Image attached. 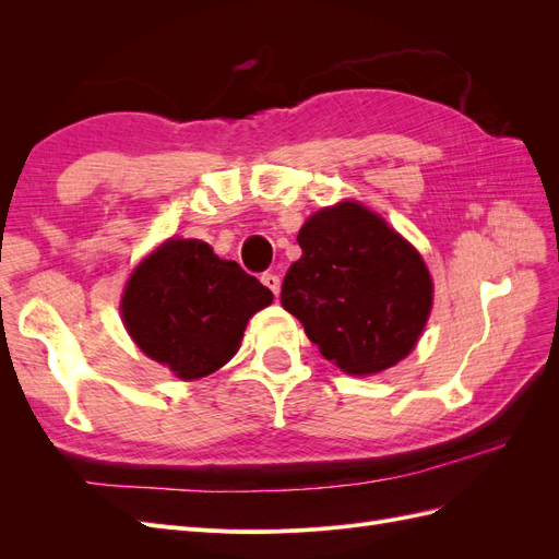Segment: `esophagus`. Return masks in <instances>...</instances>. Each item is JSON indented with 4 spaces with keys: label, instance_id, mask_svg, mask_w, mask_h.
<instances>
[{
    "label": "esophagus",
    "instance_id": "34e87169",
    "mask_svg": "<svg viewBox=\"0 0 559 559\" xmlns=\"http://www.w3.org/2000/svg\"><path fill=\"white\" fill-rule=\"evenodd\" d=\"M261 282L267 286V289L270 292H273L275 294V298L280 296V277L275 275V273H265L263 277H261Z\"/></svg>",
    "mask_w": 559,
    "mask_h": 559
}]
</instances>
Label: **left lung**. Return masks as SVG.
I'll use <instances>...</instances> for the list:
<instances>
[{
  "instance_id": "left-lung-1",
  "label": "left lung",
  "mask_w": 559,
  "mask_h": 559,
  "mask_svg": "<svg viewBox=\"0 0 559 559\" xmlns=\"http://www.w3.org/2000/svg\"><path fill=\"white\" fill-rule=\"evenodd\" d=\"M298 245L302 257L280 300L319 352L349 376L401 361L427 324L433 292L413 245L357 202L312 214Z\"/></svg>"
}]
</instances>
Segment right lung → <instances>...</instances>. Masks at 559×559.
Returning a JSON list of instances; mask_svg holds the SVG:
<instances>
[{"mask_svg":"<svg viewBox=\"0 0 559 559\" xmlns=\"http://www.w3.org/2000/svg\"><path fill=\"white\" fill-rule=\"evenodd\" d=\"M273 292L200 240H170L134 270L123 321L144 354L181 380L222 368L240 347L247 321Z\"/></svg>","mask_w":559,"mask_h":559,"instance_id":"1","label":"right lung"}]
</instances>
